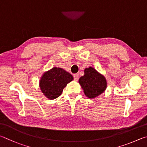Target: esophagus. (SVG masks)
Here are the masks:
<instances>
[{
  "label": "esophagus",
  "mask_w": 147,
  "mask_h": 147,
  "mask_svg": "<svg viewBox=\"0 0 147 147\" xmlns=\"http://www.w3.org/2000/svg\"><path fill=\"white\" fill-rule=\"evenodd\" d=\"M74 80H75V81H78L79 79V74H74Z\"/></svg>",
  "instance_id": "1"
}]
</instances>
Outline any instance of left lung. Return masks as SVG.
Instances as JSON below:
<instances>
[{"label":"left lung","mask_w":147,"mask_h":147,"mask_svg":"<svg viewBox=\"0 0 147 147\" xmlns=\"http://www.w3.org/2000/svg\"><path fill=\"white\" fill-rule=\"evenodd\" d=\"M79 83L85 96L90 99L95 98L103 93L107 86L105 77L92 67L84 69V75L79 78Z\"/></svg>","instance_id":"1"}]
</instances>
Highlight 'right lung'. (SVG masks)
<instances>
[{
    "mask_svg": "<svg viewBox=\"0 0 147 147\" xmlns=\"http://www.w3.org/2000/svg\"><path fill=\"white\" fill-rule=\"evenodd\" d=\"M74 80L70 74L61 68H51L45 72L39 81L41 91L49 99H55L61 96L67 84Z\"/></svg>",
    "mask_w": 147,
    "mask_h": 147,
    "instance_id": "add662e5",
    "label": "right lung"
}]
</instances>
